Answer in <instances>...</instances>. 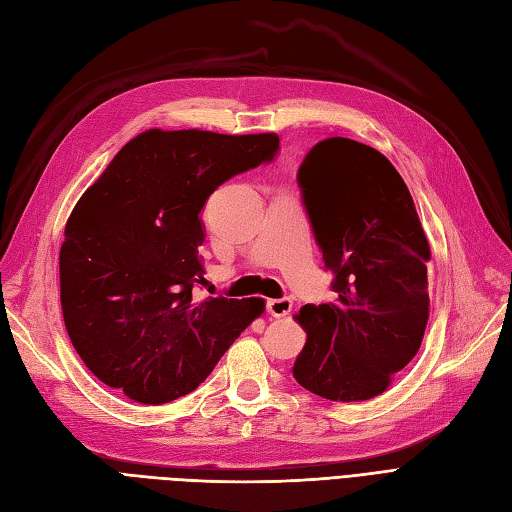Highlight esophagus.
Masks as SVG:
<instances>
[{"mask_svg":"<svg viewBox=\"0 0 512 512\" xmlns=\"http://www.w3.org/2000/svg\"><path fill=\"white\" fill-rule=\"evenodd\" d=\"M266 309L272 318H285L287 313L292 311V300L290 298H270L266 303Z\"/></svg>","mask_w":512,"mask_h":512,"instance_id":"1","label":"esophagus"}]
</instances>
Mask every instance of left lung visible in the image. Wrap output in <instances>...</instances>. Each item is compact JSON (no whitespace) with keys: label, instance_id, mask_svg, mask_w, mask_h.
I'll return each mask as SVG.
<instances>
[{"label":"left lung","instance_id":"left-lung-1","mask_svg":"<svg viewBox=\"0 0 512 512\" xmlns=\"http://www.w3.org/2000/svg\"><path fill=\"white\" fill-rule=\"evenodd\" d=\"M303 203L337 303L305 305L298 385L333 402L383 393L417 355L428 324L430 246L413 196L387 157L326 138L298 168Z\"/></svg>","mask_w":512,"mask_h":512}]
</instances>
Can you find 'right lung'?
Wrapping results in <instances>:
<instances>
[{"instance_id": "right-lung-1", "label": "right lung", "mask_w": 512, "mask_h": 512, "mask_svg": "<svg viewBox=\"0 0 512 512\" xmlns=\"http://www.w3.org/2000/svg\"><path fill=\"white\" fill-rule=\"evenodd\" d=\"M279 151L277 134L147 129L77 201L60 248L71 344L101 383L142 404L194 391L255 318L261 298H205L201 209L220 183Z\"/></svg>"}]
</instances>
